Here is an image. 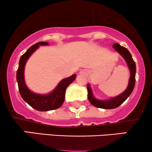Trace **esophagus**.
<instances>
[{
	"label": "esophagus",
	"instance_id": "esophagus-1",
	"mask_svg": "<svg viewBox=\"0 0 152 152\" xmlns=\"http://www.w3.org/2000/svg\"><path fill=\"white\" fill-rule=\"evenodd\" d=\"M82 72H83V73H86V71H85V70L82 71Z\"/></svg>",
	"mask_w": 152,
	"mask_h": 152
}]
</instances>
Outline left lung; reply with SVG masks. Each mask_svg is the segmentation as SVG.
<instances>
[{
	"instance_id": "obj_1",
	"label": "left lung",
	"mask_w": 152,
	"mask_h": 152,
	"mask_svg": "<svg viewBox=\"0 0 152 152\" xmlns=\"http://www.w3.org/2000/svg\"><path fill=\"white\" fill-rule=\"evenodd\" d=\"M113 48L120 54L124 60H126L127 63L128 67H129L130 70V78L129 81V85H128L127 88L123 93L119 94L117 97L112 98V99H108V100H98L94 97L92 94V90L90 85H87V89L88 92V99L90 102L93 106L98 108L102 109H115L118 107L121 104L124 102V101L127 99L128 97L131 94L134 90L135 85V75H136V64L134 61L132 57L131 53L126 48L122 47L118 43H115L113 45Z\"/></svg>"
}]
</instances>
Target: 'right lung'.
Returning <instances> with one entry per match:
<instances>
[{
	"label": "right lung",
	"instance_id": "obj_1",
	"mask_svg": "<svg viewBox=\"0 0 152 152\" xmlns=\"http://www.w3.org/2000/svg\"><path fill=\"white\" fill-rule=\"evenodd\" d=\"M48 44L47 42H39L31 46L20 59L18 69L16 75L19 92L21 97L30 106L37 111L42 112L50 111L60 107L65 100L66 89L76 78V75H72V76L62 80L54 91L45 95L35 94L28 90L24 80V68L26 61L32 53L39 48V45H46Z\"/></svg>",
	"mask_w": 152,
	"mask_h": 152
}]
</instances>
